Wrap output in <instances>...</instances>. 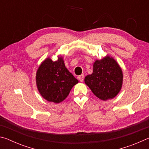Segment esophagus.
I'll use <instances>...</instances> for the list:
<instances>
[{"mask_svg": "<svg viewBox=\"0 0 149 149\" xmlns=\"http://www.w3.org/2000/svg\"><path fill=\"white\" fill-rule=\"evenodd\" d=\"M78 79L81 82H83L84 81V74H81V75H79V77H78Z\"/></svg>", "mask_w": 149, "mask_h": 149, "instance_id": "obj_1", "label": "esophagus"}]
</instances>
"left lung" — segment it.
Here are the masks:
<instances>
[{
    "label": "left lung",
    "mask_w": 149,
    "mask_h": 149,
    "mask_svg": "<svg viewBox=\"0 0 149 149\" xmlns=\"http://www.w3.org/2000/svg\"><path fill=\"white\" fill-rule=\"evenodd\" d=\"M123 74L116 61L107 56L97 60L93 64V71L85 77V83L96 97L107 100L113 99L120 91Z\"/></svg>",
    "instance_id": "left-lung-1"
}]
</instances>
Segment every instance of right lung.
Listing matches in <instances>:
<instances>
[{
	"label": "right lung",
	"mask_w": 149,
	"mask_h": 149,
	"mask_svg": "<svg viewBox=\"0 0 149 149\" xmlns=\"http://www.w3.org/2000/svg\"><path fill=\"white\" fill-rule=\"evenodd\" d=\"M36 83L45 99L59 103L68 97L78 80L65 68L62 58L58 57L56 61L47 58L42 62L37 72Z\"/></svg>",
	"instance_id": "obj_1"
}]
</instances>
